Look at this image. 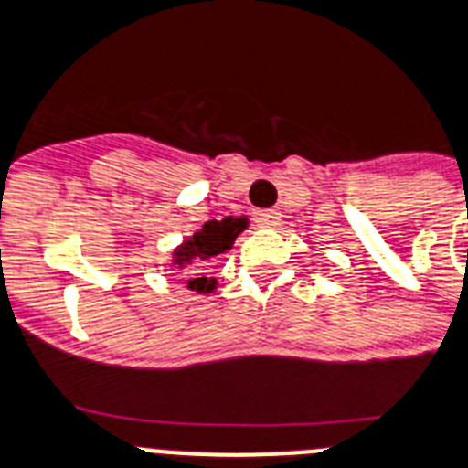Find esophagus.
I'll return each mask as SVG.
<instances>
[{"mask_svg":"<svg viewBox=\"0 0 468 468\" xmlns=\"http://www.w3.org/2000/svg\"><path fill=\"white\" fill-rule=\"evenodd\" d=\"M281 218V214L276 211V208H261V211H254V221H257V226H276Z\"/></svg>","mask_w":468,"mask_h":468,"instance_id":"1","label":"esophagus"}]
</instances>
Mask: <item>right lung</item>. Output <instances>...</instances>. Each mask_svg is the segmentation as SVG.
I'll use <instances>...</instances> for the list:
<instances>
[{
    "label": "right lung",
    "mask_w": 468,
    "mask_h": 468,
    "mask_svg": "<svg viewBox=\"0 0 468 468\" xmlns=\"http://www.w3.org/2000/svg\"><path fill=\"white\" fill-rule=\"evenodd\" d=\"M247 228V218H233V216H226L223 221H208L201 226V230H197L189 240L182 242L177 250L173 252V264L175 267H189L195 264V269L208 267L211 260H216L218 254H223L226 250H230L235 242V238ZM189 291H197V293H211L216 288V279H208L204 273H197V279L187 281Z\"/></svg>",
    "instance_id": "right-lung-1"
}]
</instances>
